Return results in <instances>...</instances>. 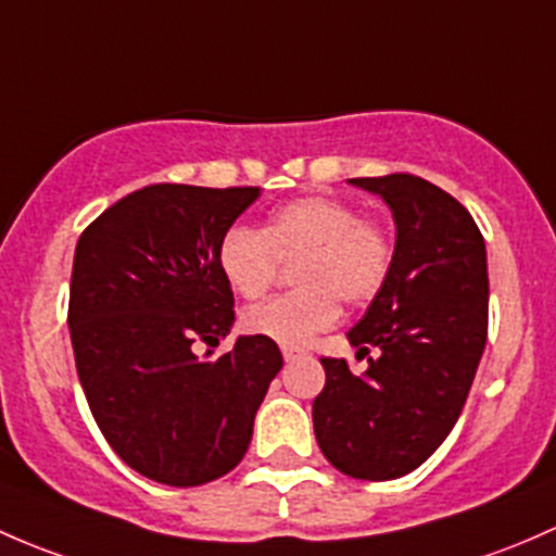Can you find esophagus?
Listing matches in <instances>:
<instances>
[{
	"mask_svg": "<svg viewBox=\"0 0 556 556\" xmlns=\"http://www.w3.org/2000/svg\"><path fill=\"white\" fill-rule=\"evenodd\" d=\"M280 351H283L286 362H294V358H300L302 353H305V351H300V348H280Z\"/></svg>",
	"mask_w": 556,
	"mask_h": 556,
	"instance_id": "34e87169",
	"label": "esophagus"
}]
</instances>
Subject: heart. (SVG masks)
<instances>
[{"instance_id":"1","label":"heart","mask_w":556,"mask_h":556,"mask_svg":"<svg viewBox=\"0 0 556 556\" xmlns=\"http://www.w3.org/2000/svg\"><path fill=\"white\" fill-rule=\"evenodd\" d=\"M291 260L300 289L251 307L240 324L283 348H305L334 326L340 300L362 305L382 289L393 267V240L380 222L358 216L356 205L302 194L278 205L262 230L232 225L216 249L222 276L243 300L267 294L280 262Z\"/></svg>"}]
</instances>
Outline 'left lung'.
Here are the masks:
<instances>
[{"label":"left lung","instance_id":"obj_1","mask_svg":"<svg viewBox=\"0 0 556 556\" xmlns=\"http://www.w3.org/2000/svg\"><path fill=\"white\" fill-rule=\"evenodd\" d=\"M396 222L388 280L348 331L364 375L320 358L313 426L326 460L353 479H399L437 452L460 417L488 342V251L477 222L442 187L412 174L351 179Z\"/></svg>","mask_w":556,"mask_h":556}]
</instances>
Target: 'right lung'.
I'll list each match as a JSON object with an SVG mask.
<instances>
[{
    "instance_id": "obj_1",
    "label": "right lung",
    "mask_w": 556,
    "mask_h": 556,
    "mask_svg": "<svg viewBox=\"0 0 556 556\" xmlns=\"http://www.w3.org/2000/svg\"><path fill=\"white\" fill-rule=\"evenodd\" d=\"M260 187L150 185L85 227L68 286L74 364L109 447L170 488L214 482L243 460L254 415L283 366L265 337H238L219 240ZM211 356V351L205 353Z\"/></svg>"
}]
</instances>
